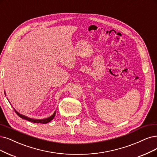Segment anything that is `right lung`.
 Listing matches in <instances>:
<instances>
[{
    "label": "right lung",
    "mask_w": 157,
    "mask_h": 157,
    "mask_svg": "<svg viewBox=\"0 0 157 157\" xmlns=\"http://www.w3.org/2000/svg\"><path fill=\"white\" fill-rule=\"evenodd\" d=\"M4 94H6V93H5V92H4ZM13 109H14V111H15V112L16 113V114L19 116V117H21V118H22V119H25V120H28V121H32V122H33V123H40V124H47V123H48V122H50V121H51V120H53V118H54V117H55V115H56V111L54 112V113L52 114L51 117H48V118H45V119H41V120H38V119H33V118H28V117H26V116H25V115H22V114H20L19 113H18L17 112L16 110L13 108Z\"/></svg>",
    "instance_id": "1"
}]
</instances>
